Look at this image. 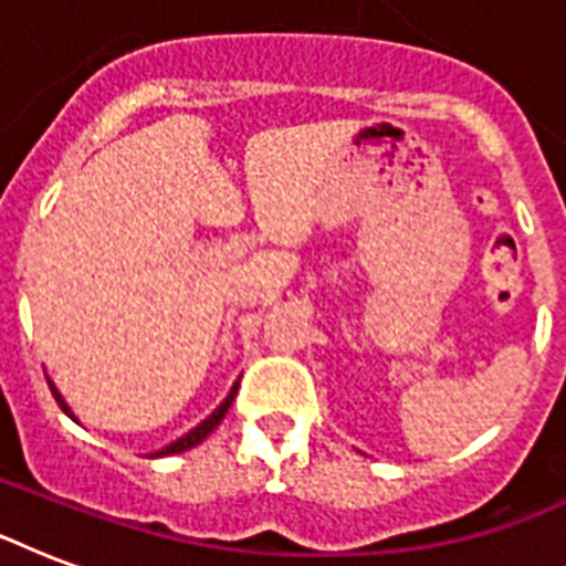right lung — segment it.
<instances>
[{
	"label": "right lung",
	"mask_w": 566,
	"mask_h": 566,
	"mask_svg": "<svg viewBox=\"0 0 566 566\" xmlns=\"http://www.w3.org/2000/svg\"><path fill=\"white\" fill-rule=\"evenodd\" d=\"M49 387H52V394H55L57 405H61V411H64L66 417H73V420H75V413L70 411V405L64 402V396L57 394V387L52 385V381H49ZM234 394H238V385L231 387V394L226 396V399H222V402H220V408H217V411H213L211 417H205V420L199 422V426H196V429H190L188 434H185V438L172 440L170 447L158 449V452H153V455H149V458H161V455H179V452H188V449H193L196 443H202V440L208 438V434H211V431L217 429V426H220V420H222V417H226V411H229V408H231V402H234Z\"/></svg>",
	"instance_id": "right-lung-1"
}]
</instances>
